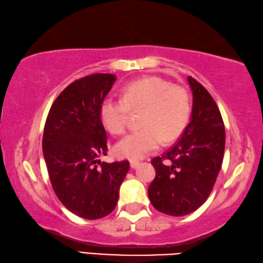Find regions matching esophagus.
<instances>
[{
	"label": "esophagus",
	"instance_id": "34e87169",
	"mask_svg": "<svg viewBox=\"0 0 263 263\" xmlns=\"http://www.w3.org/2000/svg\"><path fill=\"white\" fill-rule=\"evenodd\" d=\"M130 166L131 168H137L139 166V161L138 160H130Z\"/></svg>",
	"mask_w": 263,
	"mask_h": 263
}]
</instances>
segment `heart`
Here are the masks:
<instances>
[{
    "label": "heart",
    "mask_w": 263,
    "mask_h": 263,
    "mask_svg": "<svg viewBox=\"0 0 263 263\" xmlns=\"http://www.w3.org/2000/svg\"><path fill=\"white\" fill-rule=\"evenodd\" d=\"M141 128L116 145L119 157L141 159L157 151L163 139L181 135L190 115V99L185 89L159 77L135 80L123 89V99L108 97L101 103L100 117L112 135L125 132L130 111L141 110Z\"/></svg>",
    "instance_id": "1"
}]
</instances>
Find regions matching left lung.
Segmentation results:
<instances>
[{
    "label": "left lung",
    "mask_w": 263,
    "mask_h": 263,
    "mask_svg": "<svg viewBox=\"0 0 263 263\" xmlns=\"http://www.w3.org/2000/svg\"><path fill=\"white\" fill-rule=\"evenodd\" d=\"M193 91L190 122L173 147L152 160L155 179L148 197L158 211L181 217L206 201L216 183L225 151L220 111L209 91L188 78Z\"/></svg>",
    "instance_id": "obj_1"
}]
</instances>
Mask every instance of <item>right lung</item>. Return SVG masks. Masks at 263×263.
I'll return each instance as SVG.
<instances>
[{"label":"right lung","instance_id":"right-lung-1","mask_svg":"<svg viewBox=\"0 0 263 263\" xmlns=\"http://www.w3.org/2000/svg\"><path fill=\"white\" fill-rule=\"evenodd\" d=\"M116 81L114 74H91L64 89L53 102L43 136V153L57 197L84 219L114 211L130 162H101L106 132L100 106Z\"/></svg>","mask_w":263,"mask_h":263}]
</instances>
